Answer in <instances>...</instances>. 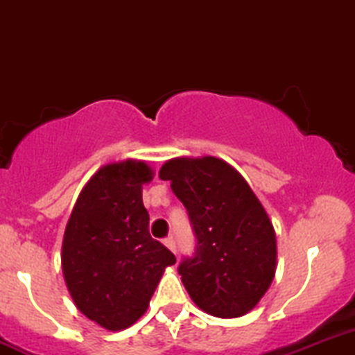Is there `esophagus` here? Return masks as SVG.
<instances>
[{"mask_svg":"<svg viewBox=\"0 0 355 355\" xmlns=\"http://www.w3.org/2000/svg\"><path fill=\"white\" fill-rule=\"evenodd\" d=\"M163 244L166 245L168 249L171 250V252H173V254H177V244H175V241H173V239H171V237L164 239V241H163Z\"/></svg>","mask_w":355,"mask_h":355,"instance_id":"obj_1","label":"esophagus"}]
</instances>
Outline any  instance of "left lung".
Here are the masks:
<instances>
[{
  "instance_id": "obj_1",
  "label": "left lung",
  "mask_w": 355,
  "mask_h": 355,
  "mask_svg": "<svg viewBox=\"0 0 355 355\" xmlns=\"http://www.w3.org/2000/svg\"><path fill=\"white\" fill-rule=\"evenodd\" d=\"M161 180L184 202L198 245L178 266L196 306L216 318L252 311L277 270V235L245 178L214 156L175 157Z\"/></svg>"
}]
</instances>
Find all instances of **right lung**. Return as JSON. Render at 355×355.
I'll list each match as a JSON object with an SVG mask.
<instances>
[{"instance_id": "add662e5", "label": "right lung", "mask_w": 355, "mask_h": 355, "mask_svg": "<svg viewBox=\"0 0 355 355\" xmlns=\"http://www.w3.org/2000/svg\"><path fill=\"white\" fill-rule=\"evenodd\" d=\"M153 180L144 161L99 168L70 214L62 270L75 306L110 331L132 327L148 311L173 254L149 235L142 185Z\"/></svg>"}]
</instances>
